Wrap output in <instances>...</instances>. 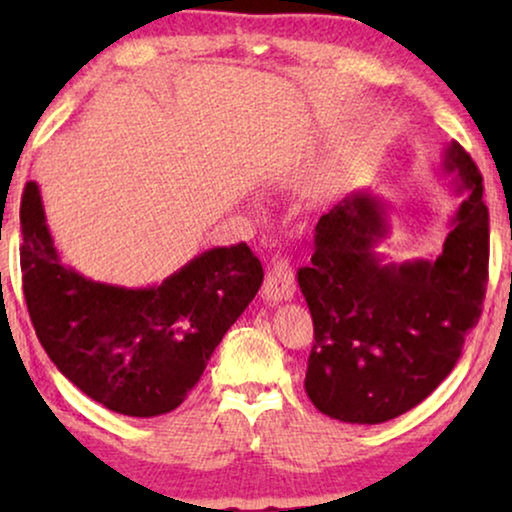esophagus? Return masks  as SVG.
Segmentation results:
<instances>
[{
    "instance_id": "1",
    "label": "esophagus",
    "mask_w": 512,
    "mask_h": 512,
    "mask_svg": "<svg viewBox=\"0 0 512 512\" xmlns=\"http://www.w3.org/2000/svg\"><path fill=\"white\" fill-rule=\"evenodd\" d=\"M293 293H296V275H293L289 258L279 256L272 261L268 275H265L263 300H268L272 305L286 303V300L293 298Z\"/></svg>"
}]
</instances>
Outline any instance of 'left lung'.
<instances>
[{
  "label": "left lung",
  "mask_w": 512,
  "mask_h": 512,
  "mask_svg": "<svg viewBox=\"0 0 512 512\" xmlns=\"http://www.w3.org/2000/svg\"><path fill=\"white\" fill-rule=\"evenodd\" d=\"M443 172L461 205L436 258L394 263L380 249L389 205L352 191L314 228L298 284L314 321L305 391L314 408L349 424L389 422L422 403L457 363L487 289L489 212L482 177L457 142Z\"/></svg>",
  "instance_id": "8db88e82"
}]
</instances>
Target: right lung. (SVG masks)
Wrapping results in <instances>:
<instances>
[{
    "mask_svg": "<svg viewBox=\"0 0 512 512\" xmlns=\"http://www.w3.org/2000/svg\"><path fill=\"white\" fill-rule=\"evenodd\" d=\"M20 233L23 291L41 347L69 382L118 415L179 408L263 284L247 242L202 251L153 286L95 282L60 258L37 181L25 186Z\"/></svg>",
    "mask_w": 512,
    "mask_h": 512,
    "instance_id": "add662e5",
    "label": "right lung"
}]
</instances>
